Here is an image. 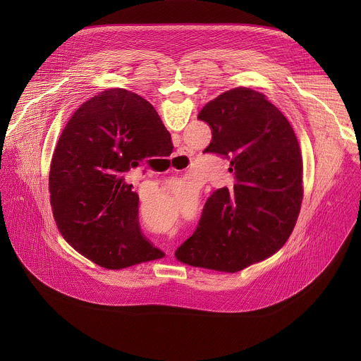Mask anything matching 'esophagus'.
Returning <instances> with one entry per match:
<instances>
[{"instance_id":"esophagus-1","label":"esophagus","mask_w":361,"mask_h":361,"mask_svg":"<svg viewBox=\"0 0 361 361\" xmlns=\"http://www.w3.org/2000/svg\"><path fill=\"white\" fill-rule=\"evenodd\" d=\"M169 254H170V255H171V251H170V250H169Z\"/></svg>"}]
</instances>
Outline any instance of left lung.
<instances>
[{
    "label": "left lung",
    "instance_id": "8db88e82",
    "mask_svg": "<svg viewBox=\"0 0 361 361\" xmlns=\"http://www.w3.org/2000/svg\"><path fill=\"white\" fill-rule=\"evenodd\" d=\"M212 128L204 152L230 160L231 190L205 201L192 235L176 257L190 266L235 273L280 250L290 237L302 200V160L295 134L262 92L231 88L202 107Z\"/></svg>",
    "mask_w": 361,
    "mask_h": 361
}]
</instances>
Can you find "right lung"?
<instances>
[{
  "instance_id": "1",
  "label": "right lung",
  "mask_w": 361,
  "mask_h": 361,
  "mask_svg": "<svg viewBox=\"0 0 361 361\" xmlns=\"http://www.w3.org/2000/svg\"><path fill=\"white\" fill-rule=\"evenodd\" d=\"M171 151L170 133L138 94L110 88L85 101L51 160L49 200L63 237L110 270L161 259L140 228L138 195L126 177Z\"/></svg>"
}]
</instances>
